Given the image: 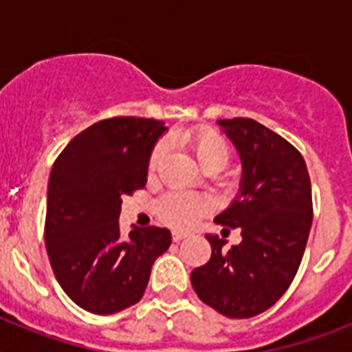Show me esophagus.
<instances>
[{
    "mask_svg": "<svg viewBox=\"0 0 352 352\" xmlns=\"http://www.w3.org/2000/svg\"><path fill=\"white\" fill-rule=\"evenodd\" d=\"M186 234L182 231H173V241L174 243H178V241H182V239H185Z\"/></svg>",
    "mask_w": 352,
    "mask_h": 352,
    "instance_id": "obj_1",
    "label": "esophagus"
}]
</instances>
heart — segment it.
Masks as SVG:
<instances>
[{
  "label": "heart",
  "instance_id": "obj_1",
  "mask_svg": "<svg viewBox=\"0 0 352 352\" xmlns=\"http://www.w3.org/2000/svg\"><path fill=\"white\" fill-rule=\"evenodd\" d=\"M183 142L192 153L199 166L208 173H214L227 166L231 160V144L223 138L222 133L213 129H197L194 132L186 133ZM166 153V144L158 142L148 158V173H155L160 164L162 157ZM210 199L203 194H190V192H169L162 195L157 203L158 219L167 226L178 227V229H188L194 226L201 217L210 211Z\"/></svg>",
  "mask_w": 352,
  "mask_h": 352
}]
</instances>
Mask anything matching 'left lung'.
Returning <instances> with one entry per match:
<instances>
[{"mask_svg": "<svg viewBox=\"0 0 352 352\" xmlns=\"http://www.w3.org/2000/svg\"><path fill=\"white\" fill-rule=\"evenodd\" d=\"M243 164L241 192L214 222L241 229V243L206 236L211 257L192 272L199 300L231 319H248L280 300L296 276L310 226L312 186L303 157L250 118L219 121Z\"/></svg>", "mask_w": 352, "mask_h": 352, "instance_id": "obj_1", "label": "left lung"}]
</instances>
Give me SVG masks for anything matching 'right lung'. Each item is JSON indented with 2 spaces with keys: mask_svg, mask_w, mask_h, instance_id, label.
I'll return each mask as SVG.
<instances>
[{
  "mask_svg": "<svg viewBox=\"0 0 352 352\" xmlns=\"http://www.w3.org/2000/svg\"><path fill=\"white\" fill-rule=\"evenodd\" d=\"M164 121L116 116L88 126L58 155L49 178L45 247L76 305L109 316L138 303L151 266L169 248L162 227L120 231L121 199L141 190Z\"/></svg>",
  "mask_w": 352,
  "mask_h": 352,
  "instance_id": "add662e5",
  "label": "right lung"
}]
</instances>
